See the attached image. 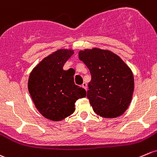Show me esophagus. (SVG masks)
Here are the masks:
<instances>
[{
  "label": "esophagus",
  "mask_w": 157,
  "mask_h": 157,
  "mask_svg": "<svg viewBox=\"0 0 157 157\" xmlns=\"http://www.w3.org/2000/svg\"><path fill=\"white\" fill-rule=\"evenodd\" d=\"M82 87H83V89H85L86 90H87V84L86 83H83V84H82Z\"/></svg>",
  "instance_id": "34e87169"
}]
</instances>
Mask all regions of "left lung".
I'll use <instances>...</instances> for the list:
<instances>
[{"label":"left lung","mask_w":157,"mask_h":157,"mask_svg":"<svg viewBox=\"0 0 157 157\" xmlns=\"http://www.w3.org/2000/svg\"><path fill=\"white\" fill-rule=\"evenodd\" d=\"M78 57L91 74L87 98L94 112L105 118L123 114L129 106L134 92L131 68L108 49H85L79 52Z\"/></svg>","instance_id":"1"}]
</instances>
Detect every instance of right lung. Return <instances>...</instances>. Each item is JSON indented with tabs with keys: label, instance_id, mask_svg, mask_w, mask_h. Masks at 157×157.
Returning a JSON list of instances; mask_svg holds the SVG:
<instances>
[{
	"label": "right lung",
	"instance_id": "right-lung-1",
	"mask_svg": "<svg viewBox=\"0 0 157 157\" xmlns=\"http://www.w3.org/2000/svg\"><path fill=\"white\" fill-rule=\"evenodd\" d=\"M74 53L72 49H59L43 59L31 71L28 89L37 110L45 118L61 121L75 111V101L86 92L75 85L74 74L63 70Z\"/></svg>",
	"mask_w": 157,
	"mask_h": 157
}]
</instances>
